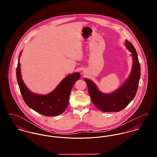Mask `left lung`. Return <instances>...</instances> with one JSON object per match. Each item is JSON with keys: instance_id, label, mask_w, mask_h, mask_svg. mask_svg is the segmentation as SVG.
<instances>
[{"instance_id": "8db88e82", "label": "left lung", "mask_w": 157, "mask_h": 157, "mask_svg": "<svg viewBox=\"0 0 157 157\" xmlns=\"http://www.w3.org/2000/svg\"><path fill=\"white\" fill-rule=\"evenodd\" d=\"M125 45L132 58L130 75L120 88L109 94H105L98 88L95 83L88 78L84 80L88 86L92 103L103 112H118L124 109L134 98L141 75V67L137 53L132 44L126 40Z\"/></svg>"}]
</instances>
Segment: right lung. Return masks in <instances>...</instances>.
I'll return each mask as SVG.
<instances>
[{
    "mask_svg": "<svg viewBox=\"0 0 157 157\" xmlns=\"http://www.w3.org/2000/svg\"><path fill=\"white\" fill-rule=\"evenodd\" d=\"M21 53L22 51L19 56L16 77L25 102L35 111L45 116L53 117L62 114L67 108L71 91L75 82L80 79V74L75 72L66 76L55 90L48 94L34 93L28 88L22 78L19 62Z\"/></svg>",
    "mask_w": 157,
    "mask_h": 157,
    "instance_id": "obj_1",
    "label": "right lung"
}]
</instances>
